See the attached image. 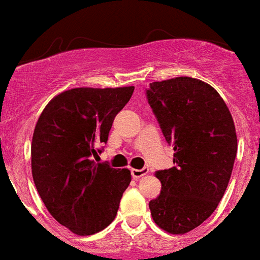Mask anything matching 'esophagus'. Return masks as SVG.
<instances>
[{
    "label": "esophagus",
    "instance_id": "1",
    "mask_svg": "<svg viewBox=\"0 0 260 260\" xmlns=\"http://www.w3.org/2000/svg\"><path fill=\"white\" fill-rule=\"evenodd\" d=\"M148 174V168L145 167L142 168V170H135V168H133L132 170V175L134 179H141V177L146 176V175Z\"/></svg>",
    "mask_w": 260,
    "mask_h": 260
}]
</instances>
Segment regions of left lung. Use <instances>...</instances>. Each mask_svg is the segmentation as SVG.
Segmentation results:
<instances>
[{
  "label": "left lung",
  "instance_id": "1",
  "mask_svg": "<svg viewBox=\"0 0 260 260\" xmlns=\"http://www.w3.org/2000/svg\"><path fill=\"white\" fill-rule=\"evenodd\" d=\"M174 164L156 171L160 194L148 206L154 222L185 234L212 216L225 193L237 155L232 113L213 86L193 77L155 81L146 90Z\"/></svg>",
  "mask_w": 260,
  "mask_h": 260
}]
</instances>
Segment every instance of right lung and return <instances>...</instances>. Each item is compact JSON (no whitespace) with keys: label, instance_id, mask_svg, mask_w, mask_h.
<instances>
[{"label":"right lung","instance_id":"1","mask_svg":"<svg viewBox=\"0 0 260 260\" xmlns=\"http://www.w3.org/2000/svg\"><path fill=\"white\" fill-rule=\"evenodd\" d=\"M133 92L134 86L64 90L38 118L31 142L35 187L51 216L77 236L110 225L132 181L127 168L94 159Z\"/></svg>","mask_w":260,"mask_h":260}]
</instances>
